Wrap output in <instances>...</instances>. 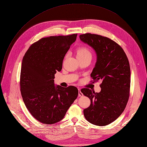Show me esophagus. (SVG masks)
Segmentation results:
<instances>
[{"label": "esophagus", "mask_w": 147, "mask_h": 147, "mask_svg": "<svg viewBox=\"0 0 147 147\" xmlns=\"http://www.w3.org/2000/svg\"><path fill=\"white\" fill-rule=\"evenodd\" d=\"M83 96L82 93L81 92L80 89L78 88V96Z\"/></svg>", "instance_id": "esophagus-1"}]
</instances>
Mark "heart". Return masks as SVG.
Wrapping results in <instances>:
<instances>
[{
    "mask_svg": "<svg viewBox=\"0 0 147 147\" xmlns=\"http://www.w3.org/2000/svg\"><path fill=\"white\" fill-rule=\"evenodd\" d=\"M76 55H77V57L78 59L91 57L92 56L91 51L87 47L84 46L80 47L77 49Z\"/></svg>",
    "mask_w": 147,
    "mask_h": 147,
    "instance_id": "heart-1",
    "label": "heart"
}]
</instances>
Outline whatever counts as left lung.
Segmentation results:
<instances>
[{
	"label": "left lung",
	"mask_w": 147,
	"mask_h": 147,
	"mask_svg": "<svg viewBox=\"0 0 147 147\" xmlns=\"http://www.w3.org/2000/svg\"><path fill=\"white\" fill-rule=\"evenodd\" d=\"M80 38L96 53L91 82L102 81L99 93L89 88L81 90L91 100L90 107L84 109V115L90 123L105 126L118 118L127 105L131 80L129 61L122 48L108 37L86 33Z\"/></svg>",
	"instance_id": "1"
}]
</instances>
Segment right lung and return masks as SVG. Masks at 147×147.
Listing matches in <instances>:
<instances>
[{
    "label": "right lung",
    "mask_w": 147,
    "mask_h": 147,
    "mask_svg": "<svg viewBox=\"0 0 147 147\" xmlns=\"http://www.w3.org/2000/svg\"><path fill=\"white\" fill-rule=\"evenodd\" d=\"M77 34L42 38L32 44L25 53L21 69V94L27 109L38 121L52 124L63 119L77 98L74 86H55L56 71Z\"/></svg>",
    "instance_id": "1"
}]
</instances>
